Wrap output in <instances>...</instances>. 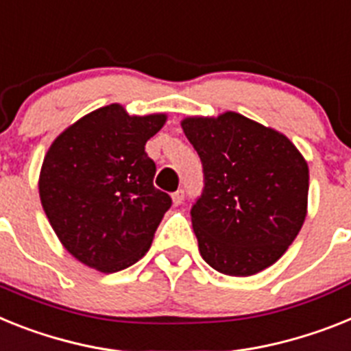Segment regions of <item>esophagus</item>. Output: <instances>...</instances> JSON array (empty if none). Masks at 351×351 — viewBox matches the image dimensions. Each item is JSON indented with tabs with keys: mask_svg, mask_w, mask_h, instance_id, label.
Instances as JSON below:
<instances>
[{
	"mask_svg": "<svg viewBox=\"0 0 351 351\" xmlns=\"http://www.w3.org/2000/svg\"><path fill=\"white\" fill-rule=\"evenodd\" d=\"M171 198H173V205H180V203L184 202V191L178 189L176 193L171 194Z\"/></svg>",
	"mask_w": 351,
	"mask_h": 351,
	"instance_id": "34e87169",
	"label": "esophagus"
}]
</instances>
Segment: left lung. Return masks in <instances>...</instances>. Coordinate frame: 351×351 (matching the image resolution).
I'll return each instance as SVG.
<instances>
[{"instance_id": "left-lung-1", "label": "left lung", "mask_w": 351, "mask_h": 351, "mask_svg": "<svg viewBox=\"0 0 351 351\" xmlns=\"http://www.w3.org/2000/svg\"><path fill=\"white\" fill-rule=\"evenodd\" d=\"M205 187L191 208L203 261L252 276L275 264L307 216L308 166L284 134L237 112L182 119Z\"/></svg>"}]
</instances>
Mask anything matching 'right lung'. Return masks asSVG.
<instances>
[{
  "mask_svg": "<svg viewBox=\"0 0 351 351\" xmlns=\"http://www.w3.org/2000/svg\"><path fill=\"white\" fill-rule=\"evenodd\" d=\"M166 119L130 116L112 103L67 126L49 146L40 203L62 246L85 266L116 273L152 246L171 198L155 189L157 167L144 146Z\"/></svg>",
  "mask_w": 351,
  "mask_h": 351,
  "instance_id": "add662e5",
  "label": "right lung"
}]
</instances>
